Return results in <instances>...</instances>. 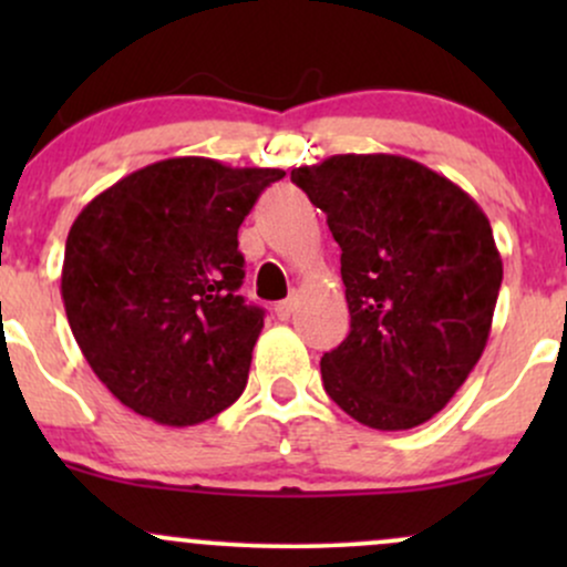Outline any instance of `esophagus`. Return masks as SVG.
I'll return each mask as SVG.
<instances>
[{
	"mask_svg": "<svg viewBox=\"0 0 567 567\" xmlns=\"http://www.w3.org/2000/svg\"><path fill=\"white\" fill-rule=\"evenodd\" d=\"M292 311H296V296L285 298V301H279V303L275 306V315L279 317V320H290Z\"/></svg>",
	"mask_w": 567,
	"mask_h": 567,
	"instance_id": "1",
	"label": "esophagus"
}]
</instances>
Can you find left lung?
<instances>
[{"label": "left lung", "mask_w": 567, "mask_h": 567, "mask_svg": "<svg viewBox=\"0 0 567 567\" xmlns=\"http://www.w3.org/2000/svg\"><path fill=\"white\" fill-rule=\"evenodd\" d=\"M341 247L351 330L324 392L381 432L426 424L483 357L504 264L483 207L396 154H336L290 173Z\"/></svg>", "instance_id": "obj_1"}]
</instances>
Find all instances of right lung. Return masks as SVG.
<instances>
[{
    "label": "right lung",
    "instance_id": "obj_1",
    "mask_svg": "<svg viewBox=\"0 0 567 567\" xmlns=\"http://www.w3.org/2000/svg\"><path fill=\"white\" fill-rule=\"evenodd\" d=\"M277 167L173 157L82 207L61 296L93 373L162 426H194L243 394L264 311L237 296V231Z\"/></svg>",
    "mask_w": 567,
    "mask_h": 567
}]
</instances>
